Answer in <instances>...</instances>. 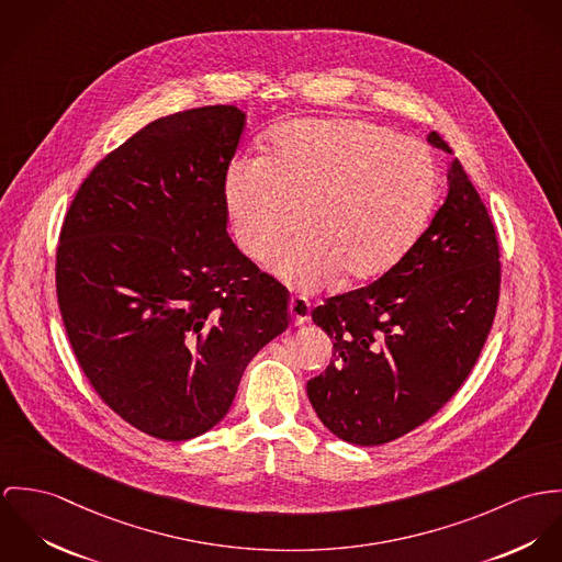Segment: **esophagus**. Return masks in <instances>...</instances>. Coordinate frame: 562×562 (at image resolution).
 <instances>
[{
  "instance_id": "34e87169",
  "label": "esophagus",
  "mask_w": 562,
  "mask_h": 562,
  "mask_svg": "<svg viewBox=\"0 0 562 562\" xmlns=\"http://www.w3.org/2000/svg\"><path fill=\"white\" fill-rule=\"evenodd\" d=\"M289 316H291V323L293 325H304L311 321V302L302 295H295L291 297L289 302Z\"/></svg>"
}]
</instances>
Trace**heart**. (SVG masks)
Returning a JSON list of instances; mask_svg holds the SVG:
<instances>
[{
  "mask_svg": "<svg viewBox=\"0 0 562 562\" xmlns=\"http://www.w3.org/2000/svg\"><path fill=\"white\" fill-rule=\"evenodd\" d=\"M437 193L427 146L385 126L318 119L278 126L260 161H237L224 179L231 233L284 280L314 289L340 278L367 284L392 271L420 237Z\"/></svg>",
  "mask_w": 562,
  "mask_h": 562,
  "instance_id": "obj_1",
  "label": "heart"
}]
</instances>
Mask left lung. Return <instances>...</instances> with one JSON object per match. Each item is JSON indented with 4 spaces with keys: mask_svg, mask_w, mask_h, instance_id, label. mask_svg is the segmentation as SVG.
<instances>
[{
    "mask_svg": "<svg viewBox=\"0 0 562 562\" xmlns=\"http://www.w3.org/2000/svg\"><path fill=\"white\" fill-rule=\"evenodd\" d=\"M427 139L450 153L437 133ZM498 295L494 224L452 159L446 200L405 258L312 311L334 349L306 385L321 423L349 443L379 446L429 420L474 369Z\"/></svg>",
    "mask_w": 562,
    "mask_h": 562,
    "instance_id": "left-lung-1",
    "label": "left lung"
}]
</instances>
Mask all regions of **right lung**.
Wrapping results in <instances>:
<instances>
[{"mask_svg": "<svg viewBox=\"0 0 562 562\" xmlns=\"http://www.w3.org/2000/svg\"><path fill=\"white\" fill-rule=\"evenodd\" d=\"M235 105L164 116L94 166L64 217L56 289L81 371L131 427L213 429L251 358L289 327V291L226 233Z\"/></svg>", "mask_w": 562, "mask_h": 562, "instance_id": "add662e5", "label": "right lung"}]
</instances>
